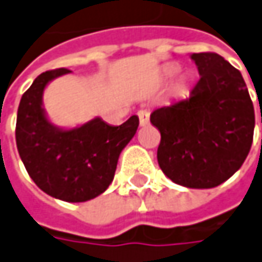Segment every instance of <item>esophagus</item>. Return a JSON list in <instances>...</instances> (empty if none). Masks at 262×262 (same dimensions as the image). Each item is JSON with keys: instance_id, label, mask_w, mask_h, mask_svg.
Segmentation results:
<instances>
[{"instance_id": "obj_1", "label": "esophagus", "mask_w": 262, "mask_h": 262, "mask_svg": "<svg viewBox=\"0 0 262 262\" xmlns=\"http://www.w3.org/2000/svg\"><path fill=\"white\" fill-rule=\"evenodd\" d=\"M138 117H139L141 126L148 124V121H149V111H148V110H139V111H138Z\"/></svg>"}]
</instances>
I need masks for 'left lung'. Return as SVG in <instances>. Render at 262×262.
Returning <instances> with one entry per match:
<instances>
[{
    "label": "left lung",
    "instance_id": "left-lung-1",
    "mask_svg": "<svg viewBox=\"0 0 262 262\" xmlns=\"http://www.w3.org/2000/svg\"><path fill=\"white\" fill-rule=\"evenodd\" d=\"M190 58L198 67V83L189 98L155 110L151 123L161 133L157 158L165 176L180 186L210 189L244 164L255 114L239 70L214 52Z\"/></svg>",
    "mask_w": 262,
    "mask_h": 262
}]
</instances>
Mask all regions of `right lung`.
I'll list each match as a JSON object with an SVG mask.
<instances>
[{"label": "right lung", "instance_id": "1", "mask_svg": "<svg viewBox=\"0 0 262 262\" xmlns=\"http://www.w3.org/2000/svg\"><path fill=\"white\" fill-rule=\"evenodd\" d=\"M70 73L57 69L39 74L23 94L17 110L16 143L29 176L45 193L66 202H85L105 192L114 179L120 152L139 126L132 116L120 126L99 117L63 129L47 117L42 97L47 85Z\"/></svg>", "mask_w": 262, "mask_h": 262}]
</instances>
